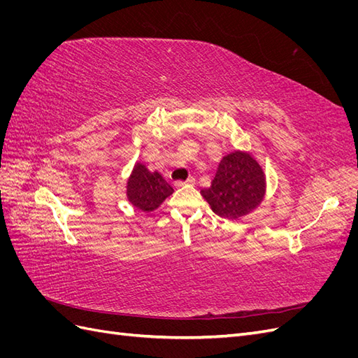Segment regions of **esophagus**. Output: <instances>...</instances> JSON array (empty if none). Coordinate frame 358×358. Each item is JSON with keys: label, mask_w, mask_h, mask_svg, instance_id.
Segmentation results:
<instances>
[{"label": "esophagus", "mask_w": 358, "mask_h": 358, "mask_svg": "<svg viewBox=\"0 0 358 358\" xmlns=\"http://www.w3.org/2000/svg\"><path fill=\"white\" fill-rule=\"evenodd\" d=\"M194 183H196V178L194 176H189L187 180H178V182H175V187L176 188H180V187H185V185H194Z\"/></svg>", "instance_id": "obj_1"}]
</instances>
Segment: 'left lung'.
I'll use <instances>...</instances> for the list:
<instances>
[{"instance_id": "obj_1", "label": "left lung", "mask_w": 358, "mask_h": 358, "mask_svg": "<svg viewBox=\"0 0 358 358\" xmlns=\"http://www.w3.org/2000/svg\"><path fill=\"white\" fill-rule=\"evenodd\" d=\"M200 194L221 218L242 220L264 200V170L251 152L234 150L221 159L210 187Z\"/></svg>"}]
</instances>
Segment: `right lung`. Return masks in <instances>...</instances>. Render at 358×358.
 <instances>
[{
    "instance_id": "right-lung-1",
    "label": "right lung",
    "mask_w": 358,
    "mask_h": 358,
    "mask_svg": "<svg viewBox=\"0 0 358 358\" xmlns=\"http://www.w3.org/2000/svg\"><path fill=\"white\" fill-rule=\"evenodd\" d=\"M171 194L173 188L157 170L150 171L143 162H136L127 180V200L129 203L149 213L158 209Z\"/></svg>"
}]
</instances>
